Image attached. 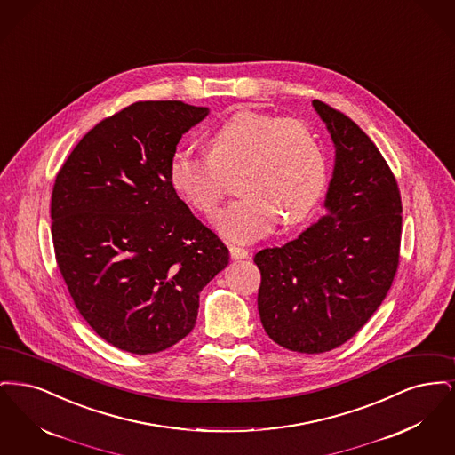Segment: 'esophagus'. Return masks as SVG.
Segmentation results:
<instances>
[{
  "instance_id": "1",
  "label": "esophagus",
  "mask_w": 455,
  "mask_h": 455,
  "mask_svg": "<svg viewBox=\"0 0 455 455\" xmlns=\"http://www.w3.org/2000/svg\"><path fill=\"white\" fill-rule=\"evenodd\" d=\"M230 256L232 259H247L249 258V252L243 249V247H238V245H230Z\"/></svg>"
}]
</instances>
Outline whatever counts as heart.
Listing matches in <instances>:
<instances>
[{
	"label": "heart",
	"mask_w": 455,
	"mask_h": 455,
	"mask_svg": "<svg viewBox=\"0 0 455 455\" xmlns=\"http://www.w3.org/2000/svg\"><path fill=\"white\" fill-rule=\"evenodd\" d=\"M210 155L173 150L169 180L196 212L210 215L227 195L223 173L237 172L242 197L213 218L218 232L249 243L267 235L278 218L299 221L327 186V158L317 134L299 119L240 110L213 131Z\"/></svg>",
	"instance_id": "obj_1"
}]
</instances>
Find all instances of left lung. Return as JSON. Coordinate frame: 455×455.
I'll return each instance as SVG.
<instances>
[{
  "label": "left lung",
  "instance_id": "1",
  "mask_svg": "<svg viewBox=\"0 0 455 455\" xmlns=\"http://www.w3.org/2000/svg\"><path fill=\"white\" fill-rule=\"evenodd\" d=\"M312 106L336 150L325 213L254 256L262 327L299 353L331 351L367 324L395 276L403 223L397 182L373 141L343 112Z\"/></svg>",
  "mask_w": 455,
  "mask_h": 455
}]
</instances>
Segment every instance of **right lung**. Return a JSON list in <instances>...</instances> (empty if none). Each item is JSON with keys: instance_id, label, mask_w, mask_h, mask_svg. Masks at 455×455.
<instances>
[{"instance_id": "right-lung-1", "label": "right lung", "mask_w": 455, "mask_h": 455, "mask_svg": "<svg viewBox=\"0 0 455 455\" xmlns=\"http://www.w3.org/2000/svg\"><path fill=\"white\" fill-rule=\"evenodd\" d=\"M208 114L179 100L131 104L88 131L56 177L60 271L88 325L123 351L158 353L186 338L201 290L230 259L167 172L182 134Z\"/></svg>"}]
</instances>
